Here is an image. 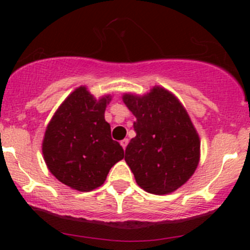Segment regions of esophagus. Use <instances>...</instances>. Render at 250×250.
Here are the masks:
<instances>
[{
    "mask_svg": "<svg viewBox=\"0 0 250 250\" xmlns=\"http://www.w3.org/2000/svg\"><path fill=\"white\" fill-rule=\"evenodd\" d=\"M128 143H129V140H128V139H123V140H121V145H122V147L125 148V147H127Z\"/></svg>",
    "mask_w": 250,
    "mask_h": 250,
    "instance_id": "1",
    "label": "esophagus"
}]
</instances>
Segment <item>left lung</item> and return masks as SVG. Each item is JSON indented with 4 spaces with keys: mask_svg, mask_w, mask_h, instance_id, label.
<instances>
[{
    "mask_svg": "<svg viewBox=\"0 0 250 250\" xmlns=\"http://www.w3.org/2000/svg\"><path fill=\"white\" fill-rule=\"evenodd\" d=\"M137 120L135 138L125 160L141 188L155 195L175 191L188 180L200 160V138L179 100L161 87L145 97L123 95Z\"/></svg>",
    "mask_w": 250,
    "mask_h": 250,
    "instance_id": "obj_1",
    "label": "left lung"
}]
</instances>
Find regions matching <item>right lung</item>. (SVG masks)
<instances>
[{"mask_svg":"<svg viewBox=\"0 0 250 250\" xmlns=\"http://www.w3.org/2000/svg\"><path fill=\"white\" fill-rule=\"evenodd\" d=\"M109 100V97L95 100L85 87L77 88L47 127L42 151L48 169L78 191L102 186L111 167L125 157L104 118Z\"/></svg>","mask_w":250,"mask_h":250,"instance_id":"right-lung-1","label":"right lung"}]
</instances>
